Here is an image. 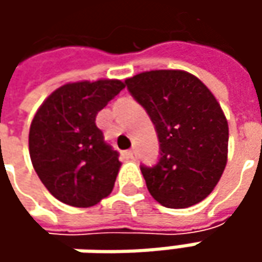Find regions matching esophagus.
Returning a JSON list of instances; mask_svg holds the SVG:
<instances>
[{"instance_id": "obj_1", "label": "esophagus", "mask_w": 262, "mask_h": 262, "mask_svg": "<svg viewBox=\"0 0 262 262\" xmlns=\"http://www.w3.org/2000/svg\"><path fill=\"white\" fill-rule=\"evenodd\" d=\"M125 156L126 159H129V160H134V159H136V151H134V150H126Z\"/></svg>"}]
</instances>
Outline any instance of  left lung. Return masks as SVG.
<instances>
[{
  "label": "left lung",
  "instance_id": "left-lung-1",
  "mask_svg": "<svg viewBox=\"0 0 262 262\" xmlns=\"http://www.w3.org/2000/svg\"><path fill=\"white\" fill-rule=\"evenodd\" d=\"M131 96L146 109L159 138V162L141 165L151 196L169 208L204 200L227 162L229 126L213 93L195 76L156 70L126 78Z\"/></svg>",
  "mask_w": 262,
  "mask_h": 262
}]
</instances>
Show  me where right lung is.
<instances>
[{
  "label": "right lung",
  "mask_w": 262,
  "mask_h": 262,
  "mask_svg": "<svg viewBox=\"0 0 262 262\" xmlns=\"http://www.w3.org/2000/svg\"><path fill=\"white\" fill-rule=\"evenodd\" d=\"M124 87L119 80L68 83L37 109L29 151L39 179L56 200L92 207L112 192L119 153L105 141L96 115Z\"/></svg>",
  "instance_id": "1"
}]
</instances>
